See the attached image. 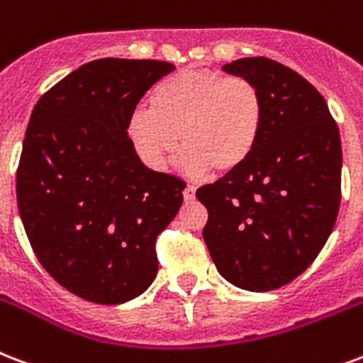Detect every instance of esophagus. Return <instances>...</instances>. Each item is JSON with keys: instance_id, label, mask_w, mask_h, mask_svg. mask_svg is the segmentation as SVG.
Here are the masks:
<instances>
[{"instance_id": "34e87169", "label": "esophagus", "mask_w": 363, "mask_h": 363, "mask_svg": "<svg viewBox=\"0 0 363 363\" xmlns=\"http://www.w3.org/2000/svg\"><path fill=\"white\" fill-rule=\"evenodd\" d=\"M182 196H184V201H192L194 198H196V186H190V184H188V186L184 188Z\"/></svg>"}]
</instances>
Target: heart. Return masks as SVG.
<instances>
[{
  "label": "heart",
  "instance_id": "heart-1",
  "mask_svg": "<svg viewBox=\"0 0 363 363\" xmlns=\"http://www.w3.org/2000/svg\"><path fill=\"white\" fill-rule=\"evenodd\" d=\"M264 102L255 83L211 70H181L152 93V108L127 116L129 145L146 167L162 171L182 140L190 173H230L255 152Z\"/></svg>",
  "mask_w": 363,
  "mask_h": 363
}]
</instances>
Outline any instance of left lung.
<instances>
[{
	"label": "left lung",
	"instance_id": "obj_1",
	"mask_svg": "<svg viewBox=\"0 0 363 363\" xmlns=\"http://www.w3.org/2000/svg\"><path fill=\"white\" fill-rule=\"evenodd\" d=\"M223 70L255 83L264 102L255 152L198 188L209 218L203 240L218 274L247 291L286 286L316 259L341 203L339 127L318 89L267 57Z\"/></svg>",
	"mask_w": 363,
	"mask_h": 363
}]
</instances>
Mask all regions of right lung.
<instances>
[{
    "instance_id": "right-lung-1",
    "label": "right lung",
    "mask_w": 363,
    "mask_h": 363,
    "mask_svg": "<svg viewBox=\"0 0 363 363\" xmlns=\"http://www.w3.org/2000/svg\"><path fill=\"white\" fill-rule=\"evenodd\" d=\"M173 70L162 60H93L30 116L16 171L22 225L41 267L91 303H127L150 287L156 238L182 206L186 182L148 169L125 135L127 116Z\"/></svg>"
}]
</instances>
